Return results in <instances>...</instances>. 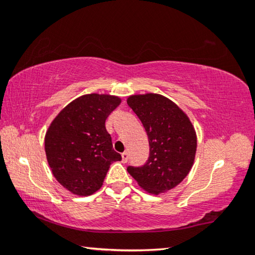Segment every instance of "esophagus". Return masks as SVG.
I'll list each match as a JSON object with an SVG mask.
<instances>
[{
  "label": "esophagus",
  "instance_id": "obj_1",
  "mask_svg": "<svg viewBox=\"0 0 255 255\" xmlns=\"http://www.w3.org/2000/svg\"><path fill=\"white\" fill-rule=\"evenodd\" d=\"M122 157H123V162H124V163H127L128 158H129V154H128L127 152H124V153L122 154Z\"/></svg>",
  "mask_w": 255,
  "mask_h": 255
}]
</instances>
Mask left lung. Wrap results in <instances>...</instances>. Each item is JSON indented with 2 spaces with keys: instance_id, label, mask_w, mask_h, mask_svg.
I'll return each instance as SVG.
<instances>
[{
  "instance_id": "left-lung-1",
  "label": "left lung",
  "mask_w": 255,
  "mask_h": 255,
  "mask_svg": "<svg viewBox=\"0 0 255 255\" xmlns=\"http://www.w3.org/2000/svg\"><path fill=\"white\" fill-rule=\"evenodd\" d=\"M128 106L148 136L149 156L128 173L146 191L157 195L178 185L191 170L197 148L196 131L187 115L169 99L147 93L131 96Z\"/></svg>"
}]
</instances>
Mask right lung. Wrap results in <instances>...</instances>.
<instances>
[{"label": "right lung", "instance_id": "obj_1", "mask_svg": "<svg viewBox=\"0 0 255 255\" xmlns=\"http://www.w3.org/2000/svg\"><path fill=\"white\" fill-rule=\"evenodd\" d=\"M120 102L107 94L82 96L64 108L48 128L47 161L56 180L75 195L98 191L110 164L122 159L106 129V119Z\"/></svg>", "mask_w": 255, "mask_h": 255}]
</instances>
